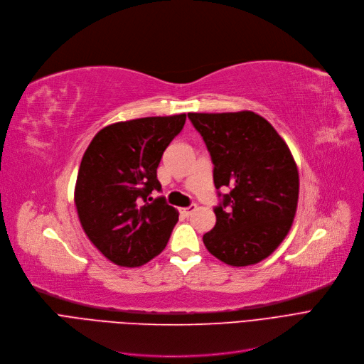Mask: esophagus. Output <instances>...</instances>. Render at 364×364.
Listing matches in <instances>:
<instances>
[{
    "instance_id": "obj_1",
    "label": "esophagus",
    "mask_w": 364,
    "mask_h": 364,
    "mask_svg": "<svg viewBox=\"0 0 364 364\" xmlns=\"http://www.w3.org/2000/svg\"><path fill=\"white\" fill-rule=\"evenodd\" d=\"M196 209H197V205L191 204V205H188V207H183V209H181V213L188 218L189 215H193V212H196Z\"/></svg>"
}]
</instances>
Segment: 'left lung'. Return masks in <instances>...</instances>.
Instances as JSON below:
<instances>
[{"mask_svg":"<svg viewBox=\"0 0 364 364\" xmlns=\"http://www.w3.org/2000/svg\"><path fill=\"white\" fill-rule=\"evenodd\" d=\"M210 152L222 201L204 246L232 267L261 262L280 246L296 213L299 175L291 152L268 121L252 111L189 112Z\"/></svg>","mask_w":364,"mask_h":364,"instance_id":"obj_1","label":"left lung"}]
</instances>
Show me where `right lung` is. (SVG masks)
I'll return each mask as SVG.
<instances>
[{"label":"right lung","instance_id":"obj_1","mask_svg":"<svg viewBox=\"0 0 364 364\" xmlns=\"http://www.w3.org/2000/svg\"><path fill=\"white\" fill-rule=\"evenodd\" d=\"M186 114L146 117L103 127L85 149L75 185L81 227L119 267H141L166 247L179 213L161 191L157 167Z\"/></svg>","mask_w":364,"mask_h":364}]
</instances>
